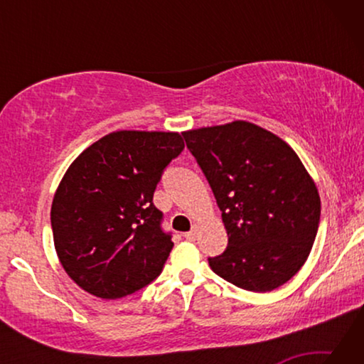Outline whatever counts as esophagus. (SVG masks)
Instances as JSON below:
<instances>
[{
    "label": "esophagus",
    "instance_id": "34e87169",
    "mask_svg": "<svg viewBox=\"0 0 364 364\" xmlns=\"http://www.w3.org/2000/svg\"><path fill=\"white\" fill-rule=\"evenodd\" d=\"M197 231H199V226H197V225H193V228H191V231H188L186 234H184V237H186L188 241H196V237H197Z\"/></svg>",
    "mask_w": 364,
    "mask_h": 364
}]
</instances>
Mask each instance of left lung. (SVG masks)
<instances>
[{
	"label": "left lung",
	"instance_id": "obj_1",
	"mask_svg": "<svg viewBox=\"0 0 364 364\" xmlns=\"http://www.w3.org/2000/svg\"><path fill=\"white\" fill-rule=\"evenodd\" d=\"M204 171L228 232L208 258L231 284L269 292L304 267L315 242L321 200L313 178L286 141L250 122L183 133Z\"/></svg>",
	"mask_w": 364,
	"mask_h": 364
}]
</instances>
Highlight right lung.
Here are the masks:
<instances>
[{"label":"right lung","mask_w":364,"mask_h":364,"mask_svg":"<svg viewBox=\"0 0 364 364\" xmlns=\"http://www.w3.org/2000/svg\"><path fill=\"white\" fill-rule=\"evenodd\" d=\"M183 149L180 133L122 130L67 168L51 205L53 237L60 264L83 291L122 299L162 273L173 242L152 197Z\"/></svg>","instance_id":"add662e5"}]
</instances>
